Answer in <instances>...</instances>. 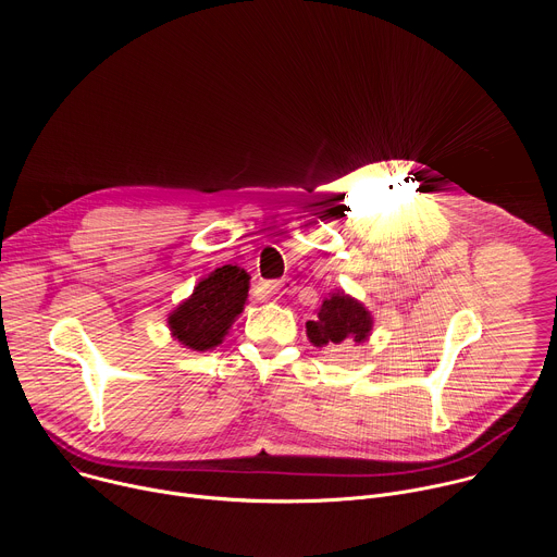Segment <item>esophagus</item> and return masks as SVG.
I'll list each match as a JSON object with an SVG mask.
<instances>
[{
	"label": "esophagus",
	"instance_id": "1",
	"mask_svg": "<svg viewBox=\"0 0 557 557\" xmlns=\"http://www.w3.org/2000/svg\"><path fill=\"white\" fill-rule=\"evenodd\" d=\"M288 293H293V282L290 280H277V282L269 284V295L273 299H280V297H284Z\"/></svg>",
	"mask_w": 557,
	"mask_h": 557
}]
</instances>
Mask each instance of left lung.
Segmentation results:
<instances>
[{
  "label": "left lung",
  "instance_id": "1",
  "mask_svg": "<svg viewBox=\"0 0 557 557\" xmlns=\"http://www.w3.org/2000/svg\"><path fill=\"white\" fill-rule=\"evenodd\" d=\"M372 333V314L370 310L355 297L337 290L329 295L320 310L317 320L306 322V335L312 346H339L344 342L363 344Z\"/></svg>",
  "mask_w": 557,
  "mask_h": 557
}]
</instances>
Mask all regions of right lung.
<instances>
[{
  "mask_svg": "<svg viewBox=\"0 0 557 557\" xmlns=\"http://www.w3.org/2000/svg\"><path fill=\"white\" fill-rule=\"evenodd\" d=\"M249 280V273L235 264H224L202 277L194 293L170 312L172 337L196 352L222 344L235 317L245 310Z\"/></svg>",
  "mask_w": 557,
  "mask_h": 557,
  "instance_id": "1",
  "label": "right lung"
}]
</instances>
